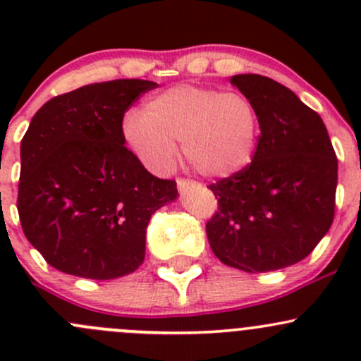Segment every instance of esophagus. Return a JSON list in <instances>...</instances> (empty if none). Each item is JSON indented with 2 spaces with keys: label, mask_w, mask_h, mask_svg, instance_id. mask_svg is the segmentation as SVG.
Segmentation results:
<instances>
[{
  "label": "esophagus",
  "mask_w": 361,
  "mask_h": 361,
  "mask_svg": "<svg viewBox=\"0 0 361 361\" xmlns=\"http://www.w3.org/2000/svg\"><path fill=\"white\" fill-rule=\"evenodd\" d=\"M176 183H178V188H180V190H185V188L192 187V185H194V181L187 180V178H178Z\"/></svg>",
  "instance_id": "esophagus-1"
}]
</instances>
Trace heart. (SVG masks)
<instances>
[{"mask_svg": "<svg viewBox=\"0 0 361 361\" xmlns=\"http://www.w3.org/2000/svg\"><path fill=\"white\" fill-rule=\"evenodd\" d=\"M122 133L130 150L150 171L164 173L183 155L202 176L228 178L253 159L260 116L248 96L195 85H174L123 118Z\"/></svg>", "mask_w": 361, "mask_h": 361, "instance_id": "heart-1", "label": "heart"}]
</instances>
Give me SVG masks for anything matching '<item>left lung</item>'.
<instances>
[{"mask_svg":"<svg viewBox=\"0 0 361 361\" xmlns=\"http://www.w3.org/2000/svg\"><path fill=\"white\" fill-rule=\"evenodd\" d=\"M231 83L253 101L260 136L248 167L209 185L218 211L207 241L225 265L278 271L304 260L332 225L336 150L322 116L285 85L262 75Z\"/></svg>","mask_w":361,"mask_h":361,"instance_id":"8db88e82","label":"left lung"}]
</instances>
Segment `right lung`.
Masks as SVG:
<instances>
[{
  "instance_id": "1",
  "label": "right lung",
  "mask_w": 361,
  "mask_h": 361,
  "mask_svg": "<svg viewBox=\"0 0 361 361\" xmlns=\"http://www.w3.org/2000/svg\"><path fill=\"white\" fill-rule=\"evenodd\" d=\"M157 83L111 80L47 101L20 141L17 211L47 264L87 279H115L145 260L152 214L176 181L145 169L126 147V111Z\"/></svg>"
}]
</instances>
